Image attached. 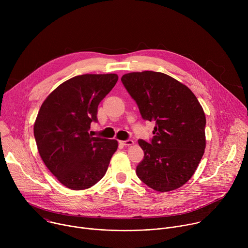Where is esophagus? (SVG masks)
Here are the masks:
<instances>
[{"label":"esophagus","mask_w":248,"mask_h":248,"mask_svg":"<svg viewBox=\"0 0 248 248\" xmlns=\"http://www.w3.org/2000/svg\"><path fill=\"white\" fill-rule=\"evenodd\" d=\"M121 143H122L123 145H124V146H130V145H132L134 142H133V140H131V139H126V140L121 141Z\"/></svg>","instance_id":"34e87169"}]
</instances>
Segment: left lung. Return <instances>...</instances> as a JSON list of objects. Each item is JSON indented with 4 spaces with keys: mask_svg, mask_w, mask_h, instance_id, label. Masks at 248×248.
I'll use <instances>...</instances> for the list:
<instances>
[{
    "mask_svg": "<svg viewBox=\"0 0 248 248\" xmlns=\"http://www.w3.org/2000/svg\"><path fill=\"white\" fill-rule=\"evenodd\" d=\"M122 82L143 120L155 123L150 142L139 139L144 158L136 174L149 187L166 192L191 178L206 146L204 111L192 91L162 73H130Z\"/></svg>",
    "mask_w": 248,
    "mask_h": 248,
    "instance_id": "left-lung-1",
    "label": "left lung"
}]
</instances>
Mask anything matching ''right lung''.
<instances>
[{
  "label": "right lung",
  "mask_w": 248,
  "mask_h": 248,
  "mask_svg": "<svg viewBox=\"0 0 248 248\" xmlns=\"http://www.w3.org/2000/svg\"><path fill=\"white\" fill-rule=\"evenodd\" d=\"M118 76L82 75L58 86L43 102L34 124L39 154L58 181L74 190L96 185L117 151L115 139L89 134L98 105L116 85Z\"/></svg>",
  "instance_id": "right-lung-1"
}]
</instances>
